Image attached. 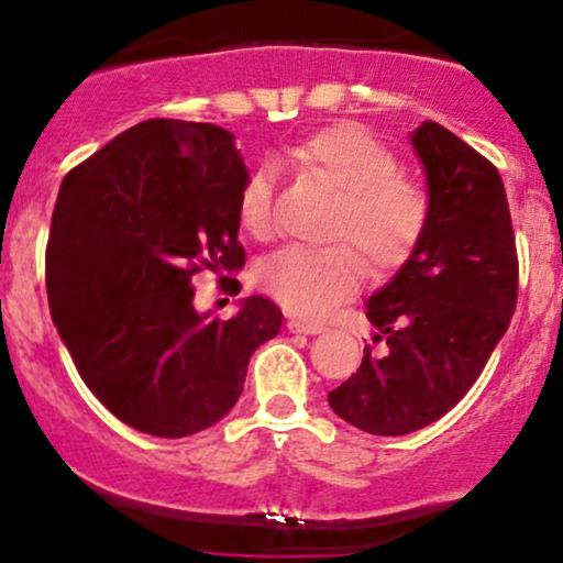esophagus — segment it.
Returning a JSON list of instances; mask_svg holds the SVG:
<instances>
[{"label": "esophagus", "instance_id": "1", "mask_svg": "<svg viewBox=\"0 0 563 563\" xmlns=\"http://www.w3.org/2000/svg\"><path fill=\"white\" fill-rule=\"evenodd\" d=\"M288 331L314 335V333H322V325L320 322H309V320H288Z\"/></svg>", "mask_w": 563, "mask_h": 563}]
</instances>
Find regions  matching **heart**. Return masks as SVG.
<instances>
[{
    "mask_svg": "<svg viewBox=\"0 0 563 563\" xmlns=\"http://www.w3.org/2000/svg\"><path fill=\"white\" fill-rule=\"evenodd\" d=\"M290 161L339 192L328 235L341 243L325 249L288 245L256 267V283L288 312L320 318L363 283L365 264L353 246L358 245L376 273L399 267L421 243L431 206L423 187L397 172L389 147L357 124L320 129L290 151ZM238 214L254 238L273 235V166L262 164L249 174Z\"/></svg>",
    "mask_w": 563,
    "mask_h": 563,
    "instance_id": "heart-1",
    "label": "heart"
}]
</instances>
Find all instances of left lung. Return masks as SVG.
<instances>
[{
  "instance_id": "8db88e82",
  "label": "left lung",
  "mask_w": 563,
  "mask_h": 563,
  "mask_svg": "<svg viewBox=\"0 0 563 563\" xmlns=\"http://www.w3.org/2000/svg\"><path fill=\"white\" fill-rule=\"evenodd\" d=\"M429 185V224L399 273L367 301L384 354L328 394L333 412L376 437L439 421L508 331L519 256L506 187L482 153L437 121L410 134Z\"/></svg>"
}]
</instances>
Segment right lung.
Returning a JSON list of instances; mask_svg holds the SVG:
<instances>
[{"label":"right lung","instance_id":"obj_1","mask_svg":"<svg viewBox=\"0 0 563 563\" xmlns=\"http://www.w3.org/2000/svg\"><path fill=\"white\" fill-rule=\"evenodd\" d=\"M249 179L228 129L151 119L63 179L47 241V299L76 371L119 421L179 439L243 391L251 354L283 312L251 296L230 320L200 314L192 277L235 273ZM235 286V277H222Z\"/></svg>","mask_w":563,"mask_h":563}]
</instances>
